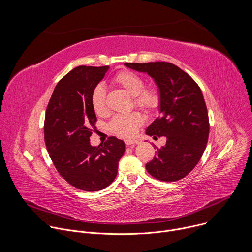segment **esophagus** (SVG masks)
Wrapping results in <instances>:
<instances>
[{
	"mask_svg": "<svg viewBox=\"0 0 252 252\" xmlns=\"http://www.w3.org/2000/svg\"><path fill=\"white\" fill-rule=\"evenodd\" d=\"M139 141L137 139H126L125 140V143L126 146H134V145H137Z\"/></svg>",
	"mask_w": 252,
	"mask_h": 252,
	"instance_id": "34e87169",
	"label": "esophagus"
}]
</instances>
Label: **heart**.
Segmentation results:
<instances>
[{
	"label": "heart",
	"instance_id": "1",
	"mask_svg": "<svg viewBox=\"0 0 252 252\" xmlns=\"http://www.w3.org/2000/svg\"><path fill=\"white\" fill-rule=\"evenodd\" d=\"M114 83L132 95L134 105L146 112H153L159 105L160 96L158 90L152 87L146 88L145 80L132 71H120L114 78ZM90 100L92 109L95 115L102 116L105 114V92L101 85L96 86L93 90ZM142 122L143 119L139 113L118 115L110 122V128L114 133L120 136L129 137L135 133Z\"/></svg>",
	"mask_w": 252,
	"mask_h": 252
}]
</instances>
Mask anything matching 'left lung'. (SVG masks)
<instances>
[{"instance_id":"left-lung-1","label":"left lung","mask_w":252,"mask_h":252,"mask_svg":"<svg viewBox=\"0 0 252 252\" xmlns=\"http://www.w3.org/2000/svg\"><path fill=\"white\" fill-rule=\"evenodd\" d=\"M125 65L151 76L160 96V116L149 126L147 134L165 136L166 143L157 148V156L146 168L158 181H179L195 167L206 148L209 122L201 90L186 71L170 63Z\"/></svg>"}]
</instances>
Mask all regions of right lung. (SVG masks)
<instances>
[{
	"mask_svg": "<svg viewBox=\"0 0 252 252\" xmlns=\"http://www.w3.org/2000/svg\"><path fill=\"white\" fill-rule=\"evenodd\" d=\"M110 66L80 65L56 86L45 118V142L59 173L73 187L97 191L109 187L117 176L125 142L109 137L103 146L92 147L90 136L96 117L91 94Z\"/></svg>",
	"mask_w": 252,
	"mask_h": 252,
	"instance_id": "right-lung-1",
	"label": "right lung"
}]
</instances>
